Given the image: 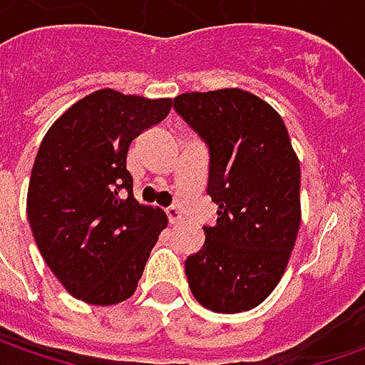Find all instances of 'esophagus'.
I'll use <instances>...</instances> for the list:
<instances>
[{
    "label": "esophagus",
    "mask_w": 365,
    "mask_h": 365,
    "mask_svg": "<svg viewBox=\"0 0 365 365\" xmlns=\"http://www.w3.org/2000/svg\"><path fill=\"white\" fill-rule=\"evenodd\" d=\"M166 215H168V221H170V225H175V223H178L180 219H182V213L176 209V207H168L166 209Z\"/></svg>",
    "instance_id": "esophagus-1"
}]
</instances>
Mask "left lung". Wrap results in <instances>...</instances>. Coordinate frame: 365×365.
<instances>
[{
    "instance_id": "8db88e82",
    "label": "left lung",
    "mask_w": 365,
    "mask_h": 365,
    "mask_svg": "<svg viewBox=\"0 0 365 365\" xmlns=\"http://www.w3.org/2000/svg\"><path fill=\"white\" fill-rule=\"evenodd\" d=\"M173 106L209 148L207 195L219 207L203 250L185 262L190 292L215 313L250 311L280 282L301 225V166L287 125L242 89L182 93Z\"/></svg>"
}]
</instances>
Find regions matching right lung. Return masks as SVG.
Wrapping results in <instances>:
<instances>
[{"label": "right lung", "mask_w": 365, "mask_h": 365, "mask_svg": "<svg viewBox=\"0 0 365 365\" xmlns=\"http://www.w3.org/2000/svg\"><path fill=\"white\" fill-rule=\"evenodd\" d=\"M173 101L101 89L52 123L28 187V221L52 274L75 299H130L168 219L133 199L125 168L133 138L160 123Z\"/></svg>", "instance_id": "right-lung-1"}]
</instances>
